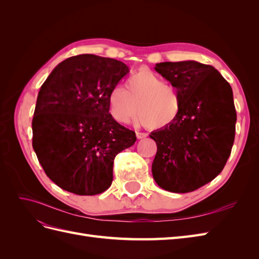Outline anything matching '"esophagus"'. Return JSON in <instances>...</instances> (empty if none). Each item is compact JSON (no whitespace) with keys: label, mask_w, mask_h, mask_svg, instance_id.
Returning a JSON list of instances; mask_svg holds the SVG:
<instances>
[{"label":"esophagus","mask_w":259,"mask_h":259,"mask_svg":"<svg viewBox=\"0 0 259 259\" xmlns=\"http://www.w3.org/2000/svg\"><path fill=\"white\" fill-rule=\"evenodd\" d=\"M148 135L146 134V133H140V132H136V137L138 139H143V138H146Z\"/></svg>","instance_id":"34e87169"}]
</instances>
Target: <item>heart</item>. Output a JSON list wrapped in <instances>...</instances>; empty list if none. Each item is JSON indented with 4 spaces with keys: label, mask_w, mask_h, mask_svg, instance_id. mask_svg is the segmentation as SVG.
Segmentation results:
<instances>
[{
    "label": "heart",
    "mask_w": 259,
    "mask_h": 259,
    "mask_svg": "<svg viewBox=\"0 0 259 259\" xmlns=\"http://www.w3.org/2000/svg\"><path fill=\"white\" fill-rule=\"evenodd\" d=\"M108 107L113 119L128 124L137 122L151 130L173 125L182 113V98L174 85L146 68L137 70L125 82V90L115 86L108 95Z\"/></svg>",
    "instance_id": "heart-1"
}]
</instances>
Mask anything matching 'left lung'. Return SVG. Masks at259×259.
Returning <instances> with one entry per match:
<instances>
[{"instance_id":"8db88e82","label":"left lung","mask_w":259,"mask_h":259,"mask_svg":"<svg viewBox=\"0 0 259 259\" xmlns=\"http://www.w3.org/2000/svg\"><path fill=\"white\" fill-rule=\"evenodd\" d=\"M154 69L178 90L183 108L173 125L151 133L158 147L152 175L164 190L191 192L221 173L231 153L232 89L213 66L194 60L160 62Z\"/></svg>"}]
</instances>
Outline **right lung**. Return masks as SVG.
Here are the masks:
<instances>
[{"label": "right lung", "instance_id": "add662e5", "mask_svg": "<svg viewBox=\"0 0 259 259\" xmlns=\"http://www.w3.org/2000/svg\"><path fill=\"white\" fill-rule=\"evenodd\" d=\"M128 72L122 61L83 54L61 61L41 86L32 146L61 189L95 195L111 186L115 155L136 142L108 107L109 93Z\"/></svg>", "mask_w": 259, "mask_h": 259}]
</instances>
